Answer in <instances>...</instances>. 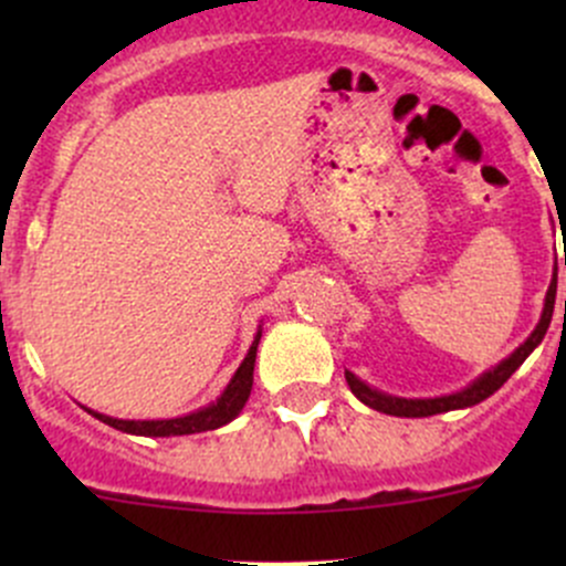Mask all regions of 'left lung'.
Wrapping results in <instances>:
<instances>
[{
  "label": "left lung",
  "mask_w": 566,
  "mask_h": 566,
  "mask_svg": "<svg viewBox=\"0 0 566 566\" xmlns=\"http://www.w3.org/2000/svg\"><path fill=\"white\" fill-rule=\"evenodd\" d=\"M564 265H566V256H564ZM553 304H556V273H553V282H551V287H547L545 310H542V319H539V325L534 328V334H531L528 339L523 342V345L517 347L510 358H504L499 367L490 369V373H484L479 380H473L465 391L449 394V397H438V399H399V397H389V394L369 389V386L361 384V380H358L353 373H345L347 386H350V391L356 394L364 405H369V408L380 410V413H389V416H408V419H419V416H436V413H447V410L471 408V405L482 402V399H488L490 394L499 391L501 386L512 378V373H515V369L526 361L528 353L534 350L542 339H545L547 325H551V317H553ZM564 310H566V304H564Z\"/></svg>",
  "instance_id": "left-lung-1"
}]
</instances>
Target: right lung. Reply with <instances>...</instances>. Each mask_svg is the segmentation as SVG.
<instances>
[{
    "instance_id": "right-lung-1",
    "label": "right lung",
    "mask_w": 566,
    "mask_h": 566,
    "mask_svg": "<svg viewBox=\"0 0 566 566\" xmlns=\"http://www.w3.org/2000/svg\"><path fill=\"white\" fill-rule=\"evenodd\" d=\"M260 336L251 342L249 347V356L243 358V364L238 367L235 378L230 380L227 391L216 399L210 408L197 410L191 416H180V419H161V421H125V419H112V416L104 413H90L95 419H101L104 424L114 427V430H123L130 432V436H150V438H167V436H193V432H208L216 430V427L227 424V421L235 419L241 413V408L247 405L249 394H251V384H254V358H256V345H260Z\"/></svg>"
}]
</instances>
